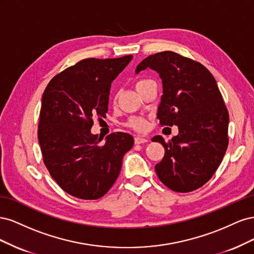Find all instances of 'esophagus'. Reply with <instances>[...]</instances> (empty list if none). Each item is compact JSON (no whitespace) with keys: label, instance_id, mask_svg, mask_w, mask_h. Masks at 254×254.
Returning a JSON list of instances; mask_svg holds the SVG:
<instances>
[{"label":"esophagus","instance_id":"1","mask_svg":"<svg viewBox=\"0 0 254 254\" xmlns=\"http://www.w3.org/2000/svg\"><path fill=\"white\" fill-rule=\"evenodd\" d=\"M146 142H148L147 139H144V137H140V136H135L134 137V143L135 144H144Z\"/></svg>","mask_w":254,"mask_h":254}]
</instances>
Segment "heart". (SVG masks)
Instances as JSON below:
<instances>
[{
	"label": "heart",
	"instance_id": "heart-1",
	"mask_svg": "<svg viewBox=\"0 0 254 254\" xmlns=\"http://www.w3.org/2000/svg\"><path fill=\"white\" fill-rule=\"evenodd\" d=\"M153 82V80L148 78H141L136 80L135 82V88L137 91H141L143 88H145L147 84ZM126 126L130 129L135 130V131H142L146 127V121L142 118H130L126 122Z\"/></svg>",
	"mask_w": 254,
	"mask_h": 254
}]
</instances>
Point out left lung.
Masks as SVG:
<instances>
[{
	"mask_svg": "<svg viewBox=\"0 0 254 254\" xmlns=\"http://www.w3.org/2000/svg\"><path fill=\"white\" fill-rule=\"evenodd\" d=\"M147 67L162 79L160 125L179 129L168 142L152 137L165 148L156 173L168 189L189 193L209 181L221 163L229 144L228 109L214 76L198 61L165 51L142 60L135 72Z\"/></svg>",
	"mask_w": 254,
	"mask_h": 254,
	"instance_id": "8db88e82",
	"label": "left lung"
}]
</instances>
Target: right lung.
Listing matches in <instances>:
<instances>
[{
    "label": "right lung",
    "instance_id": "add662e5",
    "mask_svg": "<svg viewBox=\"0 0 254 254\" xmlns=\"http://www.w3.org/2000/svg\"><path fill=\"white\" fill-rule=\"evenodd\" d=\"M131 59H82L54 76L44 90L38 125L43 162L58 186L76 198L103 197L133 146L125 132L109 134L103 145L91 133L93 119L108 112L112 81Z\"/></svg>",
    "mask_w": 254,
    "mask_h": 254
}]
</instances>
